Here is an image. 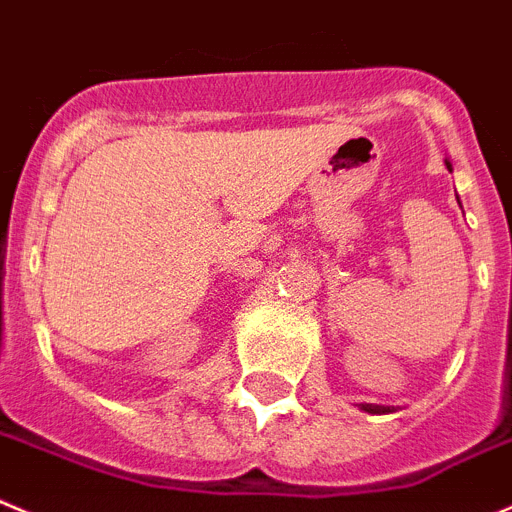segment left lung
Returning a JSON list of instances; mask_svg holds the SVG:
<instances>
[{
	"instance_id": "left-lung-1",
	"label": "left lung",
	"mask_w": 512,
	"mask_h": 512,
	"mask_svg": "<svg viewBox=\"0 0 512 512\" xmlns=\"http://www.w3.org/2000/svg\"><path fill=\"white\" fill-rule=\"evenodd\" d=\"M447 168H450V163H447ZM364 412H372V415H384V412H392L389 407H382V405H364Z\"/></svg>"
}]
</instances>
